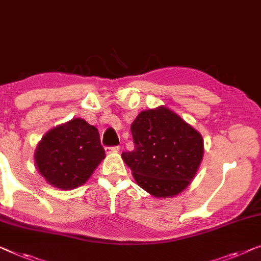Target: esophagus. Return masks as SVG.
I'll use <instances>...</instances> for the list:
<instances>
[{
	"label": "esophagus",
	"mask_w": 261,
	"mask_h": 261,
	"mask_svg": "<svg viewBox=\"0 0 261 261\" xmlns=\"http://www.w3.org/2000/svg\"><path fill=\"white\" fill-rule=\"evenodd\" d=\"M120 146H114V147H106V152L112 153V152H119Z\"/></svg>",
	"instance_id": "obj_1"
}]
</instances>
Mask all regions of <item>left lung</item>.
Segmentation results:
<instances>
[{
  "label": "left lung",
  "instance_id": "8db88e82",
  "mask_svg": "<svg viewBox=\"0 0 261 261\" xmlns=\"http://www.w3.org/2000/svg\"><path fill=\"white\" fill-rule=\"evenodd\" d=\"M130 130L134 149L121 156L139 186L156 198L181 193L202 161L201 134L162 106L140 113Z\"/></svg>",
  "mask_w": 261,
  "mask_h": 261
}]
</instances>
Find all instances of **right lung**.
Masks as SVG:
<instances>
[{
	"mask_svg": "<svg viewBox=\"0 0 261 261\" xmlns=\"http://www.w3.org/2000/svg\"><path fill=\"white\" fill-rule=\"evenodd\" d=\"M105 156L99 132L80 118L49 130L34 154L40 174L65 191L86 184Z\"/></svg>",
	"mask_w": 261,
	"mask_h": 261,
	"instance_id": "1",
	"label": "right lung"
}]
</instances>
